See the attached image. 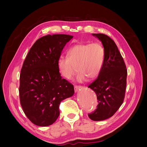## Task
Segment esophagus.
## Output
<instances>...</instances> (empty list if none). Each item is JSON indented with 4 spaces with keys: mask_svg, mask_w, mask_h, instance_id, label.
<instances>
[{
    "mask_svg": "<svg viewBox=\"0 0 147 147\" xmlns=\"http://www.w3.org/2000/svg\"><path fill=\"white\" fill-rule=\"evenodd\" d=\"M80 88H82L81 86H77V85H75L74 86V90H75V92L78 91V90H79Z\"/></svg>",
    "mask_w": 147,
    "mask_h": 147,
    "instance_id": "1",
    "label": "esophagus"
}]
</instances>
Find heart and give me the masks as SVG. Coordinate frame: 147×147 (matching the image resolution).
<instances>
[{"label": "heart", "instance_id": "heart-1", "mask_svg": "<svg viewBox=\"0 0 147 147\" xmlns=\"http://www.w3.org/2000/svg\"><path fill=\"white\" fill-rule=\"evenodd\" d=\"M67 57H61L57 69L64 78L70 80L77 72V80L83 82L87 78L91 80L99 76L105 61V51L99 43H80L72 46L67 51Z\"/></svg>", "mask_w": 147, "mask_h": 147}]
</instances>
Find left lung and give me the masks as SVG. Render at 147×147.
Segmentation results:
<instances>
[{
	"label": "left lung",
	"instance_id": "1",
	"mask_svg": "<svg viewBox=\"0 0 147 147\" xmlns=\"http://www.w3.org/2000/svg\"><path fill=\"white\" fill-rule=\"evenodd\" d=\"M102 42L105 61L101 72L88 87L95 92L97 109L88 114L93 121H102L112 117L122 105L126 88L127 69L116 43L108 35L92 34Z\"/></svg>",
	"mask_w": 147,
	"mask_h": 147
}]
</instances>
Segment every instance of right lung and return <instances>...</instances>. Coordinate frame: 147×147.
I'll list each match as a JSON object with an SVG mask.
<instances>
[{
    "label": "right lung",
    "instance_id": "obj_1",
    "mask_svg": "<svg viewBox=\"0 0 147 147\" xmlns=\"http://www.w3.org/2000/svg\"><path fill=\"white\" fill-rule=\"evenodd\" d=\"M73 36L48 35L38 39L24 61L20 77V104L33 124L48 126L59 115L62 100L72 96L74 85L62 78L57 61Z\"/></svg>",
    "mask_w": 147,
    "mask_h": 147
}]
</instances>
